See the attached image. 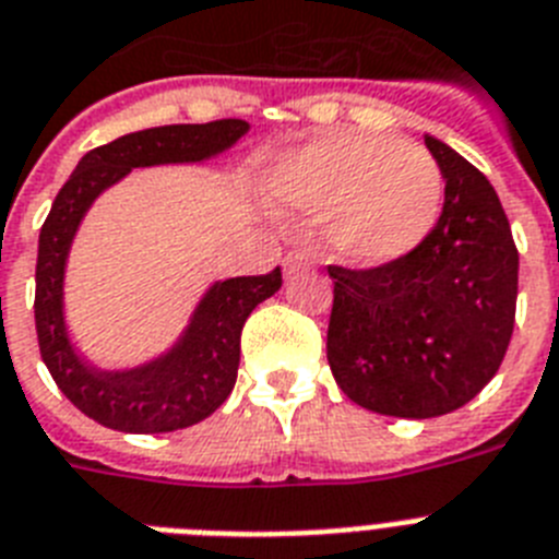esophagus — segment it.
I'll return each instance as SVG.
<instances>
[{
    "mask_svg": "<svg viewBox=\"0 0 559 559\" xmlns=\"http://www.w3.org/2000/svg\"><path fill=\"white\" fill-rule=\"evenodd\" d=\"M309 266H312V255H309L307 250H293V252H287V258H284V272H287L289 278H293V275H301V272H307Z\"/></svg>",
    "mask_w": 559,
    "mask_h": 559,
    "instance_id": "34e87169",
    "label": "esophagus"
}]
</instances>
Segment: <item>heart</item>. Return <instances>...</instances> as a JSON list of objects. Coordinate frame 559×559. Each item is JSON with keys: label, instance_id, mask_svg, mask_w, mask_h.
Here are the masks:
<instances>
[{"label": "heart", "instance_id": "b5f03b06", "mask_svg": "<svg viewBox=\"0 0 559 559\" xmlns=\"http://www.w3.org/2000/svg\"><path fill=\"white\" fill-rule=\"evenodd\" d=\"M443 173L424 147L389 135L323 133L261 176L270 207L323 215L326 247L355 266H386L429 238L443 210Z\"/></svg>", "mask_w": 559, "mask_h": 559}]
</instances>
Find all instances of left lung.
<instances>
[{
  "instance_id": "8db88e82",
  "label": "left lung",
  "mask_w": 559,
  "mask_h": 559,
  "mask_svg": "<svg viewBox=\"0 0 559 559\" xmlns=\"http://www.w3.org/2000/svg\"><path fill=\"white\" fill-rule=\"evenodd\" d=\"M447 178L438 224L386 266H330L326 358L358 406L392 417L461 409L495 378L518 309V247L489 178L435 135Z\"/></svg>"
}]
</instances>
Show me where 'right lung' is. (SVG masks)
Wrapping results in <instances>:
<instances>
[{
    "label": "right lung",
    "mask_w": 559,
    "mask_h": 559,
    "mask_svg": "<svg viewBox=\"0 0 559 559\" xmlns=\"http://www.w3.org/2000/svg\"><path fill=\"white\" fill-rule=\"evenodd\" d=\"M250 130L241 119L167 124L128 133L91 150L56 195L39 233L36 335L56 386L107 429L158 435L199 424L229 397L241 360V330L252 309L281 289V270L215 281L173 349L133 369H96L73 349L64 323V266L93 201L135 167L192 164L218 156Z\"/></svg>",
    "instance_id": "obj_1"
}]
</instances>
